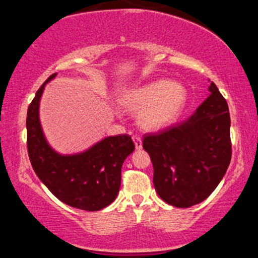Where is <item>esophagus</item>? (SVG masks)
<instances>
[{
    "instance_id": "esophagus-1",
    "label": "esophagus",
    "mask_w": 258,
    "mask_h": 258,
    "mask_svg": "<svg viewBox=\"0 0 258 258\" xmlns=\"http://www.w3.org/2000/svg\"><path fill=\"white\" fill-rule=\"evenodd\" d=\"M133 142H135L136 149H142V138L139 136H133Z\"/></svg>"
}]
</instances>
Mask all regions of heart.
Segmentation results:
<instances>
[{"mask_svg":"<svg viewBox=\"0 0 258 258\" xmlns=\"http://www.w3.org/2000/svg\"><path fill=\"white\" fill-rule=\"evenodd\" d=\"M123 108L138 114L139 125L149 131H160L177 121L186 104V91L168 80H156L128 91L121 99Z\"/></svg>","mask_w":258,"mask_h":258,"instance_id":"obj_1","label":"heart"}]
</instances>
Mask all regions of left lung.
I'll list each match as a JSON object with an SVG mask.
<instances>
[{
  "instance_id": "left-lung-1",
  "label": "left lung",
  "mask_w": 258,
  "mask_h": 258,
  "mask_svg": "<svg viewBox=\"0 0 258 258\" xmlns=\"http://www.w3.org/2000/svg\"><path fill=\"white\" fill-rule=\"evenodd\" d=\"M210 96L189 119L144 136L153 162V183L165 203L185 209L209 198L232 159L226 99L211 82Z\"/></svg>"
}]
</instances>
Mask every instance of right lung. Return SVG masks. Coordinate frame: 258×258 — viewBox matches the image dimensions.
Returning a JSON list of instances; mask_svg holds the SVG:
<instances>
[{"label": "right lung", "mask_w": 258, "mask_h": 258, "mask_svg": "<svg viewBox=\"0 0 258 258\" xmlns=\"http://www.w3.org/2000/svg\"><path fill=\"white\" fill-rule=\"evenodd\" d=\"M38 88L28 108V153L35 173L49 191L67 205L85 211H98L110 205L121 185V167L135 144L127 135L106 137L90 149L73 155L53 150L44 138L38 117L44 86Z\"/></svg>", "instance_id": "add662e5"}]
</instances>
